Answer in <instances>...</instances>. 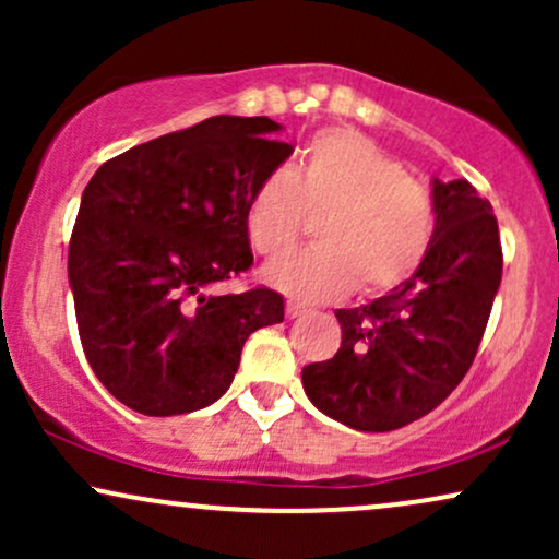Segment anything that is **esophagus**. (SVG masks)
<instances>
[{
	"instance_id": "34e87169",
	"label": "esophagus",
	"mask_w": 559,
	"mask_h": 559,
	"mask_svg": "<svg viewBox=\"0 0 559 559\" xmlns=\"http://www.w3.org/2000/svg\"><path fill=\"white\" fill-rule=\"evenodd\" d=\"M305 307H301V305H297V301H286V318L288 320H297V318H301V316H305Z\"/></svg>"
}]
</instances>
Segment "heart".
Returning a JSON list of instances; mask_svg holds the SVG:
<instances>
[{"label":"heart","instance_id":"obj_1","mask_svg":"<svg viewBox=\"0 0 559 559\" xmlns=\"http://www.w3.org/2000/svg\"><path fill=\"white\" fill-rule=\"evenodd\" d=\"M307 215H323L320 247L265 267L262 278L297 301L394 292L428 258L436 234L431 191L381 146L352 131H320L297 170L275 168L252 191L247 234L262 258L297 247Z\"/></svg>","mask_w":559,"mask_h":559}]
</instances>
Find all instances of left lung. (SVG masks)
Segmentation results:
<instances>
[{"label": "left lung", "mask_w": 559, "mask_h": 559, "mask_svg": "<svg viewBox=\"0 0 559 559\" xmlns=\"http://www.w3.org/2000/svg\"><path fill=\"white\" fill-rule=\"evenodd\" d=\"M436 234L418 273L365 307L336 310L342 346L301 370L329 418L394 431L439 407L471 370L502 281L489 199L467 181L433 178Z\"/></svg>", "instance_id": "obj_1"}]
</instances>
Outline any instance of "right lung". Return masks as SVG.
Wrapping results in <instances>:
<instances>
[{"label":"right lung","mask_w":559,"mask_h":559,"mask_svg":"<svg viewBox=\"0 0 559 559\" xmlns=\"http://www.w3.org/2000/svg\"><path fill=\"white\" fill-rule=\"evenodd\" d=\"M271 118L217 115L107 159L83 189L68 252L79 336L115 400L152 418L226 394L243 342L284 320V297L247 273V204L292 155Z\"/></svg>","instance_id":"right-lung-1"}]
</instances>
